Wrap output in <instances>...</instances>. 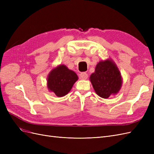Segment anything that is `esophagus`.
<instances>
[{"label": "esophagus", "mask_w": 154, "mask_h": 154, "mask_svg": "<svg viewBox=\"0 0 154 154\" xmlns=\"http://www.w3.org/2000/svg\"><path fill=\"white\" fill-rule=\"evenodd\" d=\"M88 78V74L86 72H81L80 74V78L82 80H86Z\"/></svg>", "instance_id": "1"}]
</instances>
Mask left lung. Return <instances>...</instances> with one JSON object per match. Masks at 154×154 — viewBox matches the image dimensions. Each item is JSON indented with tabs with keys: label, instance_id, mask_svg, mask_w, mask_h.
I'll return each instance as SVG.
<instances>
[{
	"label": "left lung",
	"instance_id": "8db88e82",
	"mask_svg": "<svg viewBox=\"0 0 154 154\" xmlns=\"http://www.w3.org/2000/svg\"><path fill=\"white\" fill-rule=\"evenodd\" d=\"M90 80L96 94L103 98L117 94L122 84L120 72L110 60L101 61L97 64Z\"/></svg>",
	"mask_w": 154,
	"mask_h": 154
}]
</instances>
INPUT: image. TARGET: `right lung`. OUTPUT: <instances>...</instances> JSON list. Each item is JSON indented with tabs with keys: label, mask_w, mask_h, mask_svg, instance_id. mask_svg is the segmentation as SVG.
Listing matches in <instances>:
<instances>
[{
	"label": "right lung",
	"mask_w": 154,
	"mask_h": 154,
	"mask_svg": "<svg viewBox=\"0 0 154 154\" xmlns=\"http://www.w3.org/2000/svg\"><path fill=\"white\" fill-rule=\"evenodd\" d=\"M77 74L64 65H60L49 73L48 87L58 97L68 94L78 80Z\"/></svg>",
	"instance_id": "obj_1"
}]
</instances>
